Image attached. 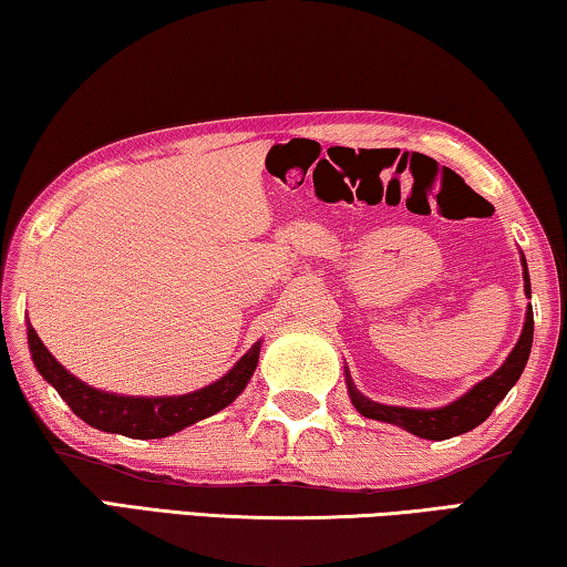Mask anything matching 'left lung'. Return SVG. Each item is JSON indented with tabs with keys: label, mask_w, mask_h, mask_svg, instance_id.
Instances as JSON below:
<instances>
[{
	"label": "left lung",
	"mask_w": 567,
	"mask_h": 567,
	"mask_svg": "<svg viewBox=\"0 0 567 567\" xmlns=\"http://www.w3.org/2000/svg\"><path fill=\"white\" fill-rule=\"evenodd\" d=\"M523 262V282H525V295L530 297V275H527V262L520 252ZM533 348V307L527 305L525 310V324L520 338H517L513 352L507 354L505 362L497 368L491 378L480 380L477 385L470 388L465 395L450 402L443 408H402V405H382L370 398H364L362 392L354 388L350 378V370L344 368V382H348V392L354 410L360 415L380 422H390V425H398L408 433L425 437V440H447L455 435H463L467 430H475L480 422L491 417V412L497 408L511 388L520 380L527 358H530Z\"/></svg>",
	"instance_id": "obj_1"
}]
</instances>
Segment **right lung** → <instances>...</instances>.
Instances as JSON below:
<instances>
[{"label":"right lung","instance_id":"1","mask_svg":"<svg viewBox=\"0 0 567 567\" xmlns=\"http://www.w3.org/2000/svg\"><path fill=\"white\" fill-rule=\"evenodd\" d=\"M27 342L34 360V368L50 385L60 392V398L72 408L76 417L87 425L102 430V433H117L134 440H155L169 437L195 422L205 420L215 412L225 410L237 395H243L249 378L255 375L257 360H260L262 340H257L233 370L223 378L209 382L187 395L169 398H137V395H117V392H104L82 382L64 364L54 360V354L44 348L40 334L27 324Z\"/></svg>","mask_w":567,"mask_h":567}]
</instances>
